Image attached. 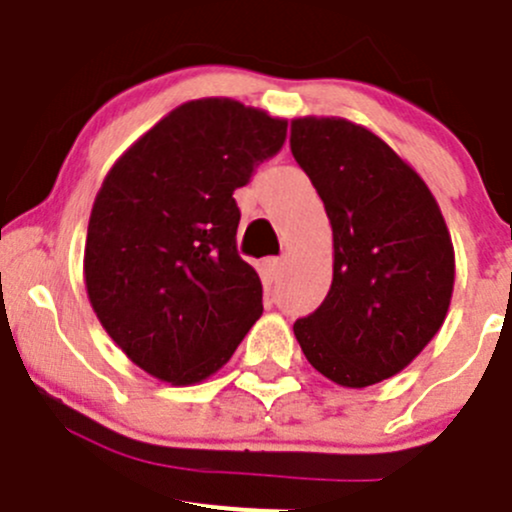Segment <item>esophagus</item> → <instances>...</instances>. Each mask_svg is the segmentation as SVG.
<instances>
[{"label":"esophagus","instance_id":"esophagus-1","mask_svg":"<svg viewBox=\"0 0 512 512\" xmlns=\"http://www.w3.org/2000/svg\"><path fill=\"white\" fill-rule=\"evenodd\" d=\"M282 265H285V262H282L280 257H267V260H265L267 275H270L272 280H277V277L282 275Z\"/></svg>","mask_w":512,"mask_h":512}]
</instances>
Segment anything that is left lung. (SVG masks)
Here are the masks:
<instances>
[{"instance_id": "8db88e82", "label": "left lung", "mask_w": 512, "mask_h": 512, "mask_svg": "<svg viewBox=\"0 0 512 512\" xmlns=\"http://www.w3.org/2000/svg\"><path fill=\"white\" fill-rule=\"evenodd\" d=\"M289 148L334 237L332 287L317 312L294 322V337L334 384H379L406 369L446 319L456 280L446 220L421 175L369 128L294 118Z\"/></svg>"}]
</instances>
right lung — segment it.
Here are the masks:
<instances>
[{"mask_svg":"<svg viewBox=\"0 0 512 512\" xmlns=\"http://www.w3.org/2000/svg\"><path fill=\"white\" fill-rule=\"evenodd\" d=\"M285 136V118L198 98L160 118L103 178L86 235V292L108 337L156 379H208L260 319L262 282L237 255L232 193Z\"/></svg>","mask_w":512,"mask_h":512,"instance_id":"add662e5","label":"right lung"}]
</instances>
